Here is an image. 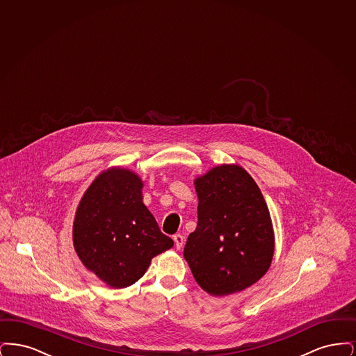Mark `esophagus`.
I'll list each match as a JSON object with an SVG mask.
<instances>
[{
  "label": "esophagus",
  "mask_w": 356,
  "mask_h": 356,
  "mask_svg": "<svg viewBox=\"0 0 356 356\" xmlns=\"http://www.w3.org/2000/svg\"><path fill=\"white\" fill-rule=\"evenodd\" d=\"M173 241H175L176 248H177V250H180V248L183 247V244H184V236H183V235H180V234H177V235H175V236H173Z\"/></svg>",
  "instance_id": "obj_1"
}]
</instances>
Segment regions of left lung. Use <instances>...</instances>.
<instances>
[{
	"label": "left lung",
	"mask_w": 356,
	"mask_h": 356,
	"mask_svg": "<svg viewBox=\"0 0 356 356\" xmlns=\"http://www.w3.org/2000/svg\"><path fill=\"white\" fill-rule=\"evenodd\" d=\"M197 227L184 257L197 284L225 296L254 284L271 266L275 236L267 203L244 168L222 164L195 180Z\"/></svg>",
	"instance_id": "obj_1"
}]
</instances>
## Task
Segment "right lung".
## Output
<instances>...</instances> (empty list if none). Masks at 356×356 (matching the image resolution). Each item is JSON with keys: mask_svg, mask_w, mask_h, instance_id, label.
<instances>
[{"mask_svg": "<svg viewBox=\"0 0 356 356\" xmlns=\"http://www.w3.org/2000/svg\"><path fill=\"white\" fill-rule=\"evenodd\" d=\"M141 189L143 181L135 172L104 170L76 211L74 250L85 267L109 287L132 286L154 256L173 245L143 203Z\"/></svg>", "mask_w": 356, "mask_h": 356, "instance_id": "1", "label": "right lung"}]
</instances>
